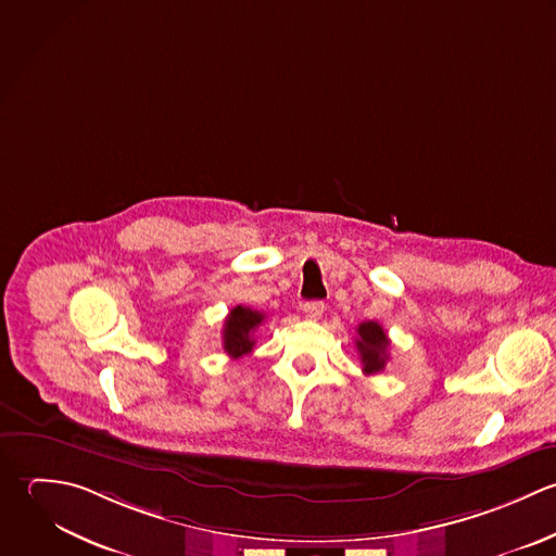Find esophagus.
Masks as SVG:
<instances>
[{
	"instance_id": "obj_1",
	"label": "esophagus",
	"mask_w": 556,
	"mask_h": 556,
	"mask_svg": "<svg viewBox=\"0 0 556 556\" xmlns=\"http://www.w3.org/2000/svg\"><path fill=\"white\" fill-rule=\"evenodd\" d=\"M303 314H305V318H309V320H318V318L325 314V303H323V301H307V303L303 305Z\"/></svg>"
}]
</instances>
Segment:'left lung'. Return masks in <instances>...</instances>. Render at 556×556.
Returning <instances> with one entry per match:
<instances>
[{
	"instance_id": "8db88e82",
	"label": "left lung",
	"mask_w": 556,
	"mask_h": 556,
	"mask_svg": "<svg viewBox=\"0 0 556 556\" xmlns=\"http://www.w3.org/2000/svg\"><path fill=\"white\" fill-rule=\"evenodd\" d=\"M357 351L364 364V372L366 375H377L386 368L388 362V333L383 331V327L375 320H366L357 327Z\"/></svg>"
}]
</instances>
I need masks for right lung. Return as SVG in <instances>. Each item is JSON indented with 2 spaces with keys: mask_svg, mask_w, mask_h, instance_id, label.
<instances>
[{
  "mask_svg": "<svg viewBox=\"0 0 556 556\" xmlns=\"http://www.w3.org/2000/svg\"><path fill=\"white\" fill-rule=\"evenodd\" d=\"M264 314L251 307H233L225 318L223 327V349L231 359H240L253 351V333L264 323Z\"/></svg>",
  "mask_w": 556,
  "mask_h": 556,
  "instance_id": "1",
  "label": "right lung"
}]
</instances>
